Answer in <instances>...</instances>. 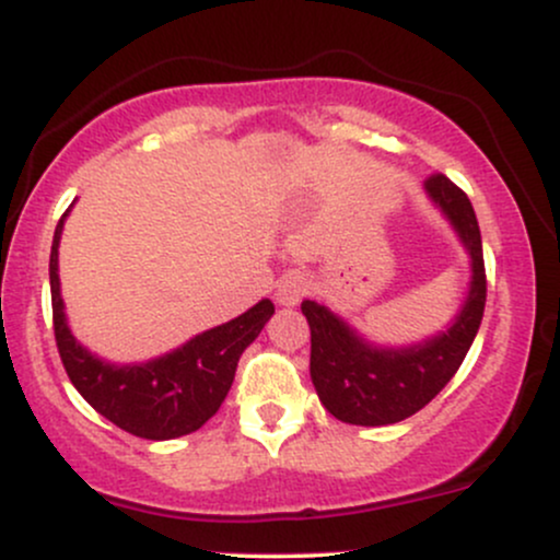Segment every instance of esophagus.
<instances>
[{
    "mask_svg": "<svg viewBox=\"0 0 560 560\" xmlns=\"http://www.w3.org/2000/svg\"><path fill=\"white\" fill-rule=\"evenodd\" d=\"M307 292H311V281H307V276L287 273L284 279L279 281V287H276V302L284 307H294Z\"/></svg>",
    "mask_w": 560,
    "mask_h": 560,
    "instance_id": "obj_1",
    "label": "esophagus"
}]
</instances>
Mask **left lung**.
<instances>
[{
    "instance_id": "8db88e82",
    "label": "left lung",
    "mask_w": 560,
    "mask_h": 560,
    "mask_svg": "<svg viewBox=\"0 0 560 560\" xmlns=\"http://www.w3.org/2000/svg\"><path fill=\"white\" fill-rule=\"evenodd\" d=\"M468 255V292L442 331L410 345H378L316 300H302L311 326V378L334 419L355 427H387L419 413L464 363L485 316L487 279L477 215L464 191L434 173L423 184Z\"/></svg>"
}]
</instances>
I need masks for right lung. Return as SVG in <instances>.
<instances>
[{"label": "right lung", "instance_id": "1", "mask_svg": "<svg viewBox=\"0 0 560 560\" xmlns=\"http://www.w3.org/2000/svg\"><path fill=\"white\" fill-rule=\"evenodd\" d=\"M70 208L57 223L52 255H49L55 339L70 382L96 413L141 440L163 442L197 432L226 400L234 384L236 363L242 352L258 339L262 326L271 320L276 311L273 302L260 300L242 316L195 334L189 342L150 361H105L83 347L68 326L60 273H57V255H60L57 249Z\"/></svg>", "mask_w": 560, "mask_h": 560}]
</instances>
